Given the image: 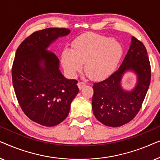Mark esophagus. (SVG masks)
Returning <instances> with one entry per match:
<instances>
[{"label":"esophagus","instance_id":"34e87169","mask_svg":"<svg viewBox=\"0 0 160 160\" xmlns=\"http://www.w3.org/2000/svg\"><path fill=\"white\" fill-rule=\"evenodd\" d=\"M85 85H86V83L84 82H78V88H79V89L83 88V87H84Z\"/></svg>","mask_w":160,"mask_h":160}]
</instances>
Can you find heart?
Masks as SVG:
<instances>
[{"label":"heart","instance_id":"b5f03b06","mask_svg":"<svg viewBox=\"0 0 160 160\" xmlns=\"http://www.w3.org/2000/svg\"><path fill=\"white\" fill-rule=\"evenodd\" d=\"M119 43L112 38L98 34H87L75 41L73 49L65 48L62 53L63 67L74 76L82 69L92 79L99 80L113 73L122 56Z\"/></svg>","mask_w":160,"mask_h":160}]
</instances>
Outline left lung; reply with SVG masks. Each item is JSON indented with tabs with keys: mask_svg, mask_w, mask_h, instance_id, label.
Segmentation results:
<instances>
[{
	"mask_svg": "<svg viewBox=\"0 0 160 160\" xmlns=\"http://www.w3.org/2000/svg\"><path fill=\"white\" fill-rule=\"evenodd\" d=\"M129 69L138 76L137 86L130 92L124 91L121 86L122 76ZM151 76L147 50L141 41L132 36L130 49L119 69L102 82L94 83L92 105L96 119L105 125L115 128L134 119L147 93Z\"/></svg>",
	"mask_w": 160,
	"mask_h": 160,
	"instance_id": "1",
	"label": "left lung"
}]
</instances>
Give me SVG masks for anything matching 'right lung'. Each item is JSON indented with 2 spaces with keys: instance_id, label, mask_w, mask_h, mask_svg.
<instances>
[{
  "instance_id": "obj_1",
  "label": "right lung",
  "mask_w": 160,
  "mask_h": 160,
  "mask_svg": "<svg viewBox=\"0 0 160 160\" xmlns=\"http://www.w3.org/2000/svg\"><path fill=\"white\" fill-rule=\"evenodd\" d=\"M70 32L57 28L34 32L20 43L15 54L12 76L17 99L25 115L43 126L62 122L79 91L78 81L65 78L59 70L58 57L47 50L58 37Z\"/></svg>"
}]
</instances>
